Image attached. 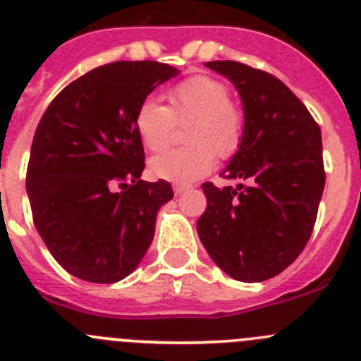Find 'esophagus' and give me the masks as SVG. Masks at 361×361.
<instances>
[{
    "mask_svg": "<svg viewBox=\"0 0 361 361\" xmlns=\"http://www.w3.org/2000/svg\"><path fill=\"white\" fill-rule=\"evenodd\" d=\"M174 194L176 195H181V194H185V192L188 190V187H185V185H174Z\"/></svg>",
    "mask_w": 361,
    "mask_h": 361,
    "instance_id": "esophagus-1",
    "label": "esophagus"
}]
</instances>
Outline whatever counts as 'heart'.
I'll use <instances>...</instances> for the list:
<instances>
[{"label":"heart","mask_w":361,"mask_h":361,"mask_svg":"<svg viewBox=\"0 0 361 361\" xmlns=\"http://www.w3.org/2000/svg\"><path fill=\"white\" fill-rule=\"evenodd\" d=\"M169 107L146 99L135 113V130L142 146L160 152L171 141L176 123L187 125V148H174L149 160L153 176L173 183H192L204 178L215 166L216 155L229 159L243 139V113L231 102L224 80L212 75H192L167 92Z\"/></svg>","instance_id":"b5f03b06"}]
</instances>
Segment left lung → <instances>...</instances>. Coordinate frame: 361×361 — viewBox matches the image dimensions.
<instances>
[{
  "mask_svg": "<svg viewBox=\"0 0 361 361\" xmlns=\"http://www.w3.org/2000/svg\"><path fill=\"white\" fill-rule=\"evenodd\" d=\"M206 66L240 93L243 139L222 174L248 185L202 183L208 206L197 220L199 238L229 277L268 281L302 254L312 234L326 180L321 128L271 73L238 61Z\"/></svg>",
  "mask_w": 361,
  "mask_h": 361,
  "instance_id": "left-lung-1",
  "label": "left lung"
}]
</instances>
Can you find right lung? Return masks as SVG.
<instances>
[{"mask_svg": "<svg viewBox=\"0 0 361 361\" xmlns=\"http://www.w3.org/2000/svg\"><path fill=\"white\" fill-rule=\"evenodd\" d=\"M159 61H114L72 80L35 132L26 173L33 222L52 257L95 284L130 275L155 234L167 181L141 180L145 148L135 113L174 77Z\"/></svg>", "mask_w": 361, "mask_h": 361, "instance_id": "1", "label": "right lung"}]
</instances>
